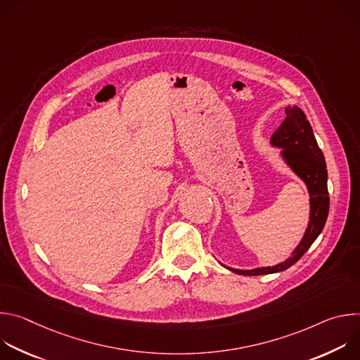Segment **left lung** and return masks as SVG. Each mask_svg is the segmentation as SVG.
Returning a JSON list of instances; mask_svg holds the SVG:
<instances>
[{"label": "left lung", "mask_w": 360, "mask_h": 360, "mask_svg": "<svg viewBox=\"0 0 360 360\" xmlns=\"http://www.w3.org/2000/svg\"><path fill=\"white\" fill-rule=\"evenodd\" d=\"M286 118L281 127L271 136L272 146L282 148L281 155L288 167L306 184L307 191L311 196V214L309 224H307L306 232L300 243L292 252V256L278 265L256 268L250 271L233 269L229 271L238 275L246 276H258L276 274L290 268L296 264L303 253L311 248L322 232L328 214H329V192H328V169L323 153L316 142L312 127L307 121L304 112L293 105L285 110ZM226 268V266H225Z\"/></svg>", "instance_id": "left-lung-1"}]
</instances>
